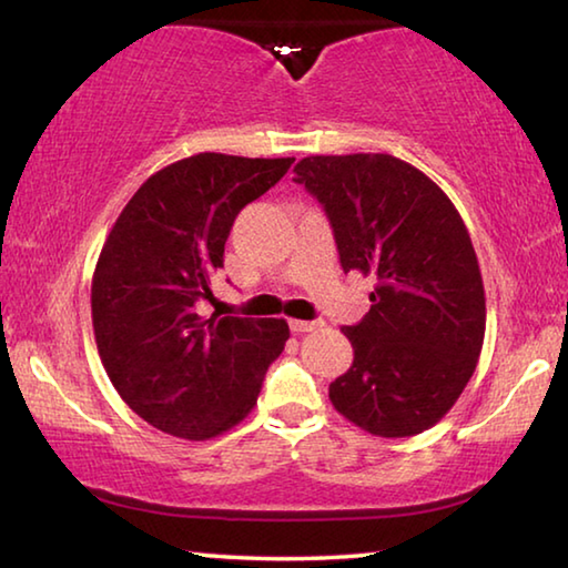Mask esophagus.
<instances>
[{
	"label": "esophagus",
	"mask_w": 568,
	"mask_h": 568,
	"mask_svg": "<svg viewBox=\"0 0 568 568\" xmlns=\"http://www.w3.org/2000/svg\"><path fill=\"white\" fill-rule=\"evenodd\" d=\"M287 323H291V331L293 333H307V331H315V328H318V325L321 323H315V321H287Z\"/></svg>",
	"instance_id": "esophagus-1"
}]
</instances>
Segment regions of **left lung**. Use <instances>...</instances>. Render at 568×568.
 Returning a JSON list of instances; mask_svg holds the SVG:
<instances>
[{
  "label": "left lung",
  "mask_w": 568,
  "mask_h": 568,
  "mask_svg": "<svg viewBox=\"0 0 568 568\" xmlns=\"http://www.w3.org/2000/svg\"><path fill=\"white\" fill-rule=\"evenodd\" d=\"M293 172L328 215L343 271L378 283L365 318L341 328L353 365L331 383V403L373 436L423 434L454 408L484 345L464 220L434 180L383 152L303 158Z\"/></svg>",
  "instance_id": "obj_1"
}]
</instances>
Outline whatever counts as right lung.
Listing matches in <instances>:
<instances>
[{
	"instance_id": "add662e5",
	"label": "right lung",
	"mask_w": 568,
	"mask_h": 568,
	"mask_svg": "<svg viewBox=\"0 0 568 568\" xmlns=\"http://www.w3.org/2000/svg\"><path fill=\"white\" fill-rule=\"evenodd\" d=\"M295 158L200 152L142 182L114 220L92 275V328L104 371L150 426L207 440L257 403L291 338L283 318L195 313L213 295L235 217Z\"/></svg>"
}]
</instances>
